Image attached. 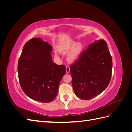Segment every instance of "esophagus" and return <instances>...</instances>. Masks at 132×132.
I'll return each instance as SVG.
<instances>
[{"label":"esophagus","instance_id":"34e87169","mask_svg":"<svg viewBox=\"0 0 132 132\" xmlns=\"http://www.w3.org/2000/svg\"><path fill=\"white\" fill-rule=\"evenodd\" d=\"M70 67L69 66H67L66 67V72H67V73H69L70 72Z\"/></svg>","mask_w":132,"mask_h":132}]
</instances>
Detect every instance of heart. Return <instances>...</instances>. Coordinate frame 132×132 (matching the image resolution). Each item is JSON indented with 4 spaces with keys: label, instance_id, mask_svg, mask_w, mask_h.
Masks as SVG:
<instances>
[{
    "label": "heart",
    "instance_id": "obj_1",
    "mask_svg": "<svg viewBox=\"0 0 132 132\" xmlns=\"http://www.w3.org/2000/svg\"><path fill=\"white\" fill-rule=\"evenodd\" d=\"M77 42H72L70 43L68 45H67L65 46H62L59 47L58 48V50L62 53H66L68 52H69L70 50H72L73 48L74 49L71 51V52L68 55V61L70 62H74L76 59H78V58L79 57V55H80L81 53L83 50V45L81 43H78L77 46ZM55 54L56 56H57L58 54L55 52Z\"/></svg>",
    "mask_w": 132,
    "mask_h": 132
}]
</instances>
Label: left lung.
<instances>
[{"mask_svg":"<svg viewBox=\"0 0 132 132\" xmlns=\"http://www.w3.org/2000/svg\"><path fill=\"white\" fill-rule=\"evenodd\" d=\"M107 45L103 39L96 41L70 65L73 90L79 98L84 100L93 98L109 85L112 59Z\"/></svg>","mask_w":132,"mask_h":132,"instance_id":"left-lung-1","label":"left lung"}]
</instances>
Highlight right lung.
<instances>
[{"label": "right lung", "mask_w": 132, "mask_h": 132, "mask_svg": "<svg viewBox=\"0 0 132 132\" xmlns=\"http://www.w3.org/2000/svg\"><path fill=\"white\" fill-rule=\"evenodd\" d=\"M52 47L39 38H33L23 47L18 65L22 91L31 99L50 102L56 97L65 67L53 62Z\"/></svg>", "instance_id": "1"}]
</instances>
